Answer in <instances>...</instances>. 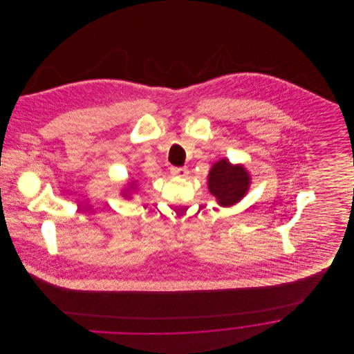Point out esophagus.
Instances as JSON below:
<instances>
[{"mask_svg": "<svg viewBox=\"0 0 354 354\" xmlns=\"http://www.w3.org/2000/svg\"><path fill=\"white\" fill-rule=\"evenodd\" d=\"M170 173H171L173 176H176V177L185 178V177H188L189 170H188L187 167H171V169H170Z\"/></svg>", "mask_w": 354, "mask_h": 354, "instance_id": "1", "label": "esophagus"}]
</instances>
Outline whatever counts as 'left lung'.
<instances>
[{
    "label": "left lung",
    "instance_id": "obj_1",
    "mask_svg": "<svg viewBox=\"0 0 354 354\" xmlns=\"http://www.w3.org/2000/svg\"><path fill=\"white\" fill-rule=\"evenodd\" d=\"M252 177L243 163H232L227 158L216 160L207 177L209 194L221 207H232L243 201L250 191Z\"/></svg>",
    "mask_w": 354,
    "mask_h": 354
}]
</instances>
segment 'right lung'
I'll list each match as a JSON object with an SVG mask.
<instances>
[{
  "label": "right lung",
  "mask_w": 354,
  "mask_h": 354,
  "mask_svg": "<svg viewBox=\"0 0 354 354\" xmlns=\"http://www.w3.org/2000/svg\"><path fill=\"white\" fill-rule=\"evenodd\" d=\"M138 181H128L127 184H125V187L122 188V191H121V195L125 198V199H132L133 198V192H136L138 191Z\"/></svg>",
  "instance_id": "1"
}]
</instances>
